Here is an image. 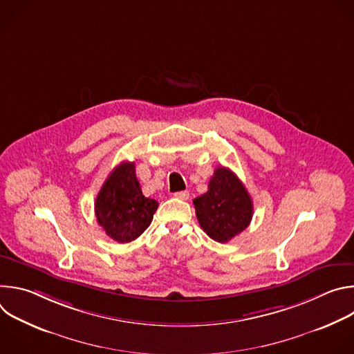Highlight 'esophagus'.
<instances>
[{"label":"esophagus","instance_id":"1","mask_svg":"<svg viewBox=\"0 0 354 354\" xmlns=\"http://www.w3.org/2000/svg\"><path fill=\"white\" fill-rule=\"evenodd\" d=\"M174 196H175L176 198H180V200H187V198H189V192H186V190L176 192V193H174Z\"/></svg>","mask_w":354,"mask_h":354}]
</instances>
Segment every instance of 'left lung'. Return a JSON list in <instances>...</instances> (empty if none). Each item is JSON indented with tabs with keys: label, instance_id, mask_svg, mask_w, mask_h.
<instances>
[{
	"label": "left lung",
	"instance_id": "left-lung-1",
	"mask_svg": "<svg viewBox=\"0 0 354 354\" xmlns=\"http://www.w3.org/2000/svg\"><path fill=\"white\" fill-rule=\"evenodd\" d=\"M200 227L217 242H228L241 234L254 214L252 198L238 176L220 167L209 182V190L193 200Z\"/></svg>",
	"mask_w": 354,
	"mask_h": 354
}]
</instances>
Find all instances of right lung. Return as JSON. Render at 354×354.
I'll use <instances>...</instances> for the list:
<instances>
[{"label": "right lung", "instance_id": "obj_1", "mask_svg": "<svg viewBox=\"0 0 354 354\" xmlns=\"http://www.w3.org/2000/svg\"><path fill=\"white\" fill-rule=\"evenodd\" d=\"M158 201L145 197L136 176L134 162L118 165L95 200L97 224L119 243L138 238L153 221Z\"/></svg>", "mask_w": 354, "mask_h": 354}]
</instances>
